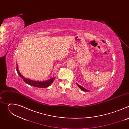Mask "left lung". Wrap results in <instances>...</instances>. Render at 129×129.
Segmentation results:
<instances>
[{
  "label": "left lung",
  "instance_id": "obj_1",
  "mask_svg": "<svg viewBox=\"0 0 129 129\" xmlns=\"http://www.w3.org/2000/svg\"><path fill=\"white\" fill-rule=\"evenodd\" d=\"M102 41H103V42H104V40H102ZM76 84H77V85H78V86L82 90H83V91H89V90H87V89H85V88H84V87H83L82 86H81V85H79L78 83H76Z\"/></svg>",
  "mask_w": 129,
  "mask_h": 129
}]
</instances>
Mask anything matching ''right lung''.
Here are the masks:
<instances>
[{"label": "right lung", "mask_w": 129, "mask_h": 129, "mask_svg": "<svg viewBox=\"0 0 129 129\" xmlns=\"http://www.w3.org/2000/svg\"><path fill=\"white\" fill-rule=\"evenodd\" d=\"M18 65L17 64V71L18 75H19L22 79L27 84L35 87H38V88H46L48 86H49L53 82L55 79V77H53L49 79V80L44 81H34L28 79H27L26 78H24L21 74L20 72H19V70H18Z\"/></svg>", "instance_id": "1"}]
</instances>
